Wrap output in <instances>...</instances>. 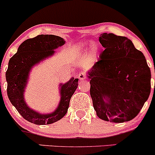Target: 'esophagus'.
I'll return each instance as SVG.
<instances>
[{
    "mask_svg": "<svg viewBox=\"0 0 155 155\" xmlns=\"http://www.w3.org/2000/svg\"><path fill=\"white\" fill-rule=\"evenodd\" d=\"M85 78H86V73H85V72H81L79 74V79H80V80H83Z\"/></svg>",
    "mask_w": 155,
    "mask_h": 155,
    "instance_id": "esophagus-1",
    "label": "esophagus"
}]
</instances>
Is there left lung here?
Masks as SVG:
<instances>
[{
	"mask_svg": "<svg viewBox=\"0 0 155 155\" xmlns=\"http://www.w3.org/2000/svg\"><path fill=\"white\" fill-rule=\"evenodd\" d=\"M99 41L105 49L87 76L94 108L104 121H129L149 97L151 70L127 37L104 33Z\"/></svg>",
	"mask_w": 155,
	"mask_h": 155,
	"instance_id": "obj_1",
	"label": "left lung"
}]
</instances>
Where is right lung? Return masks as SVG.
<instances>
[{
    "label": "right lung",
    "instance_id": "right-lung-1",
    "mask_svg": "<svg viewBox=\"0 0 155 155\" xmlns=\"http://www.w3.org/2000/svg\"><path fill=\"white\" fill-rule=\"evenodd\" d=\"M63 38L55 35L41 34L23 42L17 52L10 59L6 72L7 95L11 104L25 120L35 124H49L63 118L68 112L72 95L78 86V79L72 78L61 88V102L54 112L41 115L32 110L24 101V88L31 68L54 54V49L64 44Z\"/></svg>",
    "mask_w": 155,
    "mask_h": 155
}]
</instances>
